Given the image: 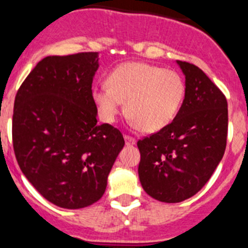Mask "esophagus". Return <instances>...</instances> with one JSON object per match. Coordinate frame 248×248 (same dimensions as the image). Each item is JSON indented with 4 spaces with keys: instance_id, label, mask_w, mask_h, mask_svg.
Wrapping results in <instances>:
<instances>
[{
    "instance_id": "1",
    "label": "esophagus",
    "mask_w": 248,
    "mask_h": 248,
    "mask_svg": "<svg viewBox=\"0 0 248 248\" xmlns=\"http://www.w3.org/2000/svg\"><path fill=\"white\" fill-rule=\"evenodd\" d=\"M124 141H126V145H134L136 144V138L134 137H131V136H124Z\"/></svg>"
}]
</instances>
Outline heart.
<instances>
[{"instance_id": "b5f03b06", "label": "heart", "mask_w": 248, "mask_h": 248, "mask_svg": "<svg viewBox=\"0 0 248 248\" xmlns=\"http://www.w3.org/2000/svg\"><path fill=\"white\" fill-rule=\"evenodd\" d=\"M185 94L182 76L148 63H124L108 78V86L93 91V99L107 121L116 120L127 102V112L145 132L165 128L177 115Z\"/></svg>"}]
</instances>
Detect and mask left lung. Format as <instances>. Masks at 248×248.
<instances>
[{
	"label": "left lung",
	"instance_id": "8db88e82",
	"mask_svg": "<svg viewBox=\"0 0 248 248\" xmlns=\"http://www.w3.org/2000/svg\"><path fill=\"white\" fill-rule=\"evenodd\" d=\"M185 75V97L174 120L138 140L141 186L167 203L195 195L208 182L227 146L228 102L201 69L177 62Z\"/></svg>",
	"mask_w": 248,
	"mask_h": 248
}]
</instances>
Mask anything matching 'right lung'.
<instances>
[{
    "instance_id": "add662e5",
    "label": "right lung",
    "mask_w": 248,
    "mask_h": 248,
    "mask_svg": "<svg viewBox=\"0 0 248 248\" xmlns=\"http://www.w3.org/2000/svg\"><path fill=\"white\" fill-rule=\"evenodd\" d=\"M98 66L97 52L43 58L14 100L12 137L21 172L46 200L69 210L102 198L124 145L119 129L97 124Z\"/></svg>"
}]
</instances>
